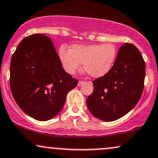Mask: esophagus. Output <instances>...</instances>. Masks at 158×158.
<instances>
[{"mask_svg":"<svg viewBox=\"0 0 158 158\" xmlns=\"http://www.w3.org/2000/svg\"><path fill=\"white\" fill-rule=\"evenodd\" d=\"M83 84H84V81H79V82H78V86H79V87H80V86H81V85H82Z\"/></svg>","mask_w":158,"mask_h":158,"instance_id":"obj_1","label":"esophagus"}]
</instances>
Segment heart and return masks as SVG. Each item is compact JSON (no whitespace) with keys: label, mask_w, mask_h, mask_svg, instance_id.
<instances>
[{"label":"heart","mask_w":158,"mask_h":158,"mask_svg":"<svg viewBox=\"0 0 158 158\" xmlns=\"http://www.w3.org/2000/svg\"><path fill=\"white\" fill-rule=\"evenodd\" d=\"M116 47L111 43L95 45H73L70 50L60 47L58 54L62 68L73 75L83 63L84 69L94 78L107 74L116 57Z\"/></svg>","instance_id":"heart-1"}]
</instances>
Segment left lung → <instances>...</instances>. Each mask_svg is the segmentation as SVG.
<instances>
[{"instance_id":"obj_1","label":"left lung","mask_w":158,"mask_h":158,"mask_svg":"<svg viewBox=\"0 0 158 158\" xmlns=\"http://www.w3.org/2000/svg\"><path fill=\"white\" fill-rule=\"evenodd\" d=\"M145 68L139 50L131 43L123 45L110 71L93 81L94 92L86 101L90 113L113 121L133 109L143 93Z\"/></svg>"}]
</instances>
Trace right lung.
I'll list each match as a JSON object with an SVG mask.
<instances>
[{
	"label": "right lung",
	"instance_id": "right-lung-1",
	"mask_svg": "<svg viewBox=\"0 0 158 158\" xmlns=\"http://www.w3.org/2000/svg\"><path fill=\"white\" fill-rule=\"evenodd\" d=\"M78 80L63 69L51 38L45 34L25 37L12 55L10 87L24 113L38 121L56 116Z\"/></svg>",
	"mask_w": 158,
	"mask_h": 158
}]
</instances>
